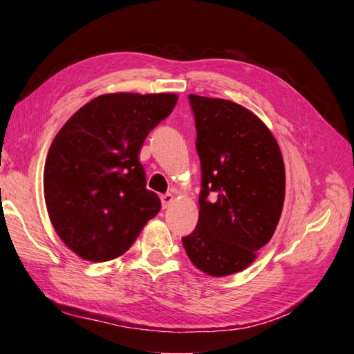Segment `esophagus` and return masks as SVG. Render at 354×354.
<instances>
[{"label":"esophagus","mask_w":354,"mask_h":354,"mask_svg":"<svg viewBox=\"0 0 354 354\" xmlns=\"http://www.w3.org/2000/svg\"><path fill=\"white\" fill-rule=\"evenodd\" d=\"M161 202H162V208H167L173 202V194L171 193L161 194Z\"/></svg>","instance_id":"1"}]
</instances>
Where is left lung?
Instances as JSON below:
<instances>
[{
    "label": "left lung",
    "mask_w": 354,
    "mask_h": 354,
    "mask_svg": "<svg viewBox=\"0 0 354 354\" xmlns=\"http://www.w3.org/2000/svg\"><path fill=\"white\" fill-rule=\"evenodd\" d=\"M201 161L199 219L183 237L202 272L225 277L254 261L280 221L284 162L274 135L234 102L189 95Z\"/></svg>",
    "instance_id": "obj_1"
}]
</instances>
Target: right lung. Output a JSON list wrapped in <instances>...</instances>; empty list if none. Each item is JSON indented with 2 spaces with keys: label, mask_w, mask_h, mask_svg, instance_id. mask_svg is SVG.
<instances>
[{
  "label": "right lung",
  "mask_w": 354,
  "mask_h": 354,
  "mask_svg": "<svg viewBox=\"0 0 354 354\" xmlns=\"http://www.w3.org/2000/svg\"><path fill=\"white\" fill-rule=\"evenodd\" d=\"M175 94H104L82 106L53 140L44 196L53 227L79 257L108 261L129 250L158 214L138 152L175 108Z\"/></svg>",
  "instance_id": "add662e5"
}]
</instances>
